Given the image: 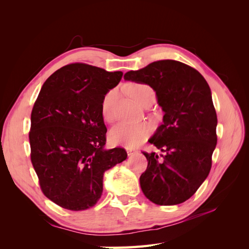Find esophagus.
<instances>
[{
    "instance_id": "1",
    "label": "esophagus",
    "mask_w": 249,
    "mask_h": 249,
    "mask_svg": "<svg viewBox=\"0 0 249 249\" xmlns=\"http://www.w3.org/2000/svg\"><path fill=\"white\" fill-rule=\"evenodd\" d=\"M126 152H127V155H129V156H133L134 154L137 153V150L132 149V148H126Z\"/></svg>"
}]
</instances>
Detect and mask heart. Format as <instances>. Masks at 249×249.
<instances>
[{"instance_id":"1","label":"heart","mask_w":249,"mask_h":249,"mask_svg":"<svg viewBox=\"0 0 249 249\" xmlns=\"http://www.w3.org/2000/svg\"><path fill=\"white\" fill-rule=\"evenodd\" d=\"M127 91L131 94L133 99L142 104L146 97L150 94H154V90L146 84L142 83H133L127 86ZM116 99V90L111 89L104 95L101 111L105 120L110 122L112 120V108ZM150 133V126L145 123H134L119 124L113 127L109 134V139L112 144L114 145H125L135 146L143 139H145Z\"/></svg>"}]
</instances>
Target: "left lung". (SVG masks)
<instances>
[{
    "mask_svg": "<svg viewBox=\"0 0 249 249\" xmlns=\"http://www.w3.org/2000/svg\"><path fill=\"white\" fill-rule=\"evenodd\" d=\"M124 78L152 87L165 113L148 140L163 154L142 152L147 160L140 176L142 192L156 205L182 203L197 191L212 167L217 115L208 83L193 67L176 60L155 61Z\"/></svg>",
    "mask_w": 249,
    "mask_h": 249,
    "instance_id": "8db88e82",
    "label": "left lung"
}]
</instances>
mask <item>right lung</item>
<instances>
[{"mask_svg": "<svg viewBox=\"0 0 249 249\" xmlns=\"http://www.w3.org/2000/svg\"><path fill=\"white\" fill-rule=\"evenodd\" d=\"M86 63L67 64L48 78L31 113V162L42 193L71 211L93 207L106 170L127 157L124 148L105 149L107 127L101 104L122 80Z\"/></svg>", "mask_w": 249, "mask_h": 249, "instance_id": "add662e5", "label": "right lung"}]
</instances>
